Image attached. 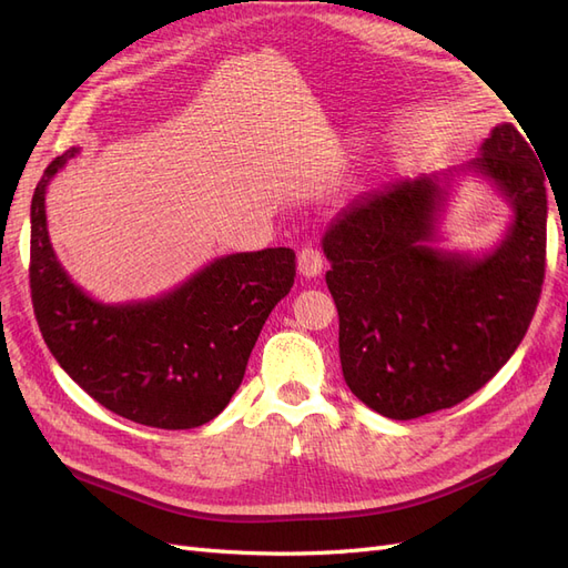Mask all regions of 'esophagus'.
Returning <instances> with one entry per match:
<instances>
[{"mask_svg":"<svg viewBox=\"0 0 568 568\" xmlns=\"http://www.w3.org/2000/svg\"><path fill=\"white\" fill-rule=\"evenodd\" d=\"M322 267H324V255L320 253V248L305 246L298 253V272L303 274V277H317Z\"/></svg>","mask_w":568,"mask_h":568,"instance_id":"1","label":"esophagus"}]
</instances>
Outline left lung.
<instances>
[{
  "label": "left lung",
  "mask_w": 568,
  "mask_h": 568,
  "mask_svg": "<svg viewBox=\"0 0 568 568\" xmlns=\"http://www.w3.org/2000/svg\"><path fill=\"white\" fill-rule=\"evenodd\" d=\"M528 142L503 123L474 161L514 205L507 239L484 261L426 246L443 201L436 178L359 196L326 232L343 379L379 415L455 407L524 341L547 261L545 173Z\"/></svg>",
  "instance_id": "left-lung-1"
}]
</instances>
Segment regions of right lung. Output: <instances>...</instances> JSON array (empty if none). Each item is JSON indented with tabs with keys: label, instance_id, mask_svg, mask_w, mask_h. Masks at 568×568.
<instances>
[{
	"label": "right lung",
	"instance_id": "1",
	"mask_svg": "<svg viewBox=\"0 0 568 568\" xmlns=\"http://www.w3.org/2000/svg\"><path fill=\"white\" fill-rule=\"evenodd\" d=\"M75 151L47 165L30 205V298L47 348L84 393L130 422L178 432L215 419L242 386L272 307L294 286L296 253H234L159 301L101 305L68 280L47 236L44 189Z\"/></svg>",
	"mask_w": 568,
	"mask_h": 568
}]
</instances>
